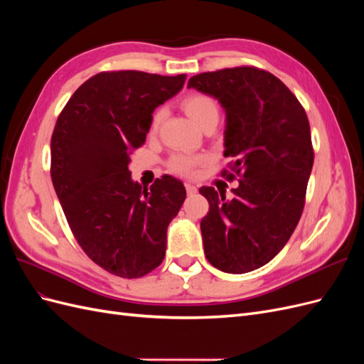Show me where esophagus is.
<instances>
[{"instance_id": "1", "label": "esophagus", "mask_w": 364, "mask_h": 364, "mask_svg": "<svg viewBox=\"0 0 364 364\" xmlns=\"http://www.w3.org/2000/svg\"><path fill=\"white\" fill-rule=\"evenodd\" d=\"M185 188H186V193H188V194H194V193H197V188H196V186H194L193 183H190V182H186V183H185Z\"/></svg>"}]
</instances>
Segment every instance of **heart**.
Segmentation results:
<instances>
[{"instance_id":"1","label":"heart","mask_w":364,"mask_h":364,"mask_svg":"<svg viewBox=\"0 0 364 364\" xmlns=\"http://www.w3.org/2000/svg\"><path fill=\"white\" fill-rule=\"evenodd\" d=\"M182 106L185 109L186 115H188L199 127L209 118H214V117L218 118V106L214 98H211L209 95L191 94L185 98ZM164 117H165V111L162 107L153 114L150 121V132H156L159 129ZM199 162H200L199 158H193L186 155H174L170 159V168L176 173L190 174L193 173L194 167Z\"/></svg>"}]
</instances>
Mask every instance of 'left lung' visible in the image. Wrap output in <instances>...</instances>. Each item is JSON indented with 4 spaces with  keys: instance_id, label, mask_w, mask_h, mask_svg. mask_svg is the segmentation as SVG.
Wrapping results in <instances>:
<instances>
[{
    "instance_id": "left-lung-1",
    "label": "left lung",
    "mask_w": 364,
    "mask_h": 364,
    "mask_svg": "<svg viewBox=\"0 0 364 364\" xmlns=\"http://www.w3.org/2000/svg\"><path fill=\"white\" fill-rule=\"evenodd\" d=\"M188 87L218 100L226 114L228 179L234 199L202 186L209 211L200 230L208 261L226 273L262 267L287 245L305 205L314 153L301 103L278 77L253 67L197 74Z\"/></svg>"
}]
</instances>
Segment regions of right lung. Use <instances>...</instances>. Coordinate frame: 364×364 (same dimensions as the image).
<instances>
[{
  "instance_id": "obj_1",
  "label": "right lung",
  "mask_w": 364,
  "mask_h": 364,
  "mask_svg": "<svg viewBox=\"0 0 364 364\" xmlns=\"http://www.w3.org/2000/svg\"><path fill=\"white\" fill-rule=\"evenodd\" d=\"M185 74L100 73L60 112L51 136V181L77 240L95 264L119 278H141L165 257L167 228L186 197L164 174L132 181L130 155L144 144L151 114L178 94Z\"/></svg>"
}]
</instances>
